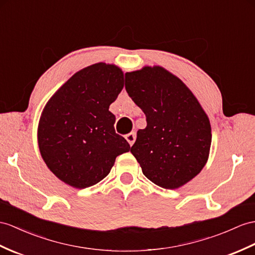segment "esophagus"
<instances>
[{
  "label": "esophagus",
  "instance_id": "esophagus-1",
  "mask_svg": "<svg viewBox=\"0 0 255 255\" xmlns=\"http://www.w3.org/2000/svg\"><path fill=\"white\" fill-rule=\"evenodd\" d=\"M126 139L128 140V144L132 146V145L134 144L135 139H136V133H135V132H131V133H128V134L126 136Z\"/></svg>",
  "mask_w": 255,
  "mask_h": 255
}]
</instances>
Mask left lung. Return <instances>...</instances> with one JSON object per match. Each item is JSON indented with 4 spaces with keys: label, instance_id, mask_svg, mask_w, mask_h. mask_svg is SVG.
Masks as SVG:
<instances>
[{
    "label": "left lung",
    "instance_id": "8db88e82",
    "mask_svg": "<svg viewBox=\"0 0 255 255\" xmlns=\"http://www.w3.org/2000/svg\"><path fill=\"white\" fill-rule=\"evenodd\" d=\"M126 90L146 115L131 152L144 175L176 189L206 165L212 134L207 114L181 80L159 66L126 73Z\"/></svg>",
    "mask_w": 255,
    "mask_h": 255
}]
</instances>
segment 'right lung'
<instances>
[{
	"label": "right lung",
	"instance_id": "right-lung-1",
	"mask_svg": "<svg viewBox=\"0 0 255 255\" xmlns=\"http://www.w3.org/2000/svg\"><path fill=\"white\" fill-rule=\"evenodd\" d=\"M119 67L98 63L84 68L55 93L43 109L38 141L44 162L60 181L76 188L101 182L116 158L128 152L109 111L123 89Z\"/></svg>",
	"mask_w": 255,
	"mask_h": 255
}]
</instances>
